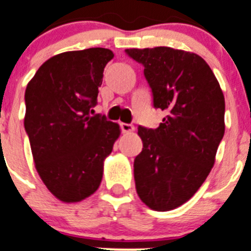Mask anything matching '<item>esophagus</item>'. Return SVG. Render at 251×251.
<instances>
[{"instance_id":"esophagus-1","label":"esophagus","mask_w":251,"mask_h":251,"mask_svg":"<svg viewBox=\"0 0 251 251\" xmlns=\"http://www.w3.org/2000/svg\"><path fill=\"white\" fill-rule=\"evenodd\" d=\"M120 126H121V130L122 132H131L134 131V125H131V124H125V122H122V124H120Z\"/></svg>"}]
</instances>
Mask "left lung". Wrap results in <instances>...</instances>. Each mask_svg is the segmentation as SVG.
<instances>
[{
	"mask_svg": "<svg viewBox=\"0 0 251 251\" xmlns=\"http://www.w3.org/2000/svg\"><path fill=\"white\" fill-rule=\"evenodd\" d=\"M143 64L153 107L168 115L157 129L138 127L143 150L134 160L138 196L168 211L197 192L225 135V95L201 56L172 48L127 49Z\"/></svg>",
	"mask_w": 251,
	"mask_h": 251,
	"instance_id": "left-lung-1",
	"label": "left lung"
}]
</instances>
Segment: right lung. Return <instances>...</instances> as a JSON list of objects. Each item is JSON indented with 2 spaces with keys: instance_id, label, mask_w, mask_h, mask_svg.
Masks as SVG:
<instances>
[{
  "instance_id": "obj_1",
  "label": "right lung",
  "mask_w": 251,
  "mask_h": 251,
  "mask_svg": "<svg viewBox=\"0 0 251 251\" xmlns=\"http://www.w3.org/2000/svg\"><path fill=\"white\" fill-rule=\"evenodd\" d=\"M108 49L67 51L42 64L26 85L24 127L38 175L63 202L93 195L103 162L120 136V126L94 115Z\"/></svg>"
}]
</instances>
